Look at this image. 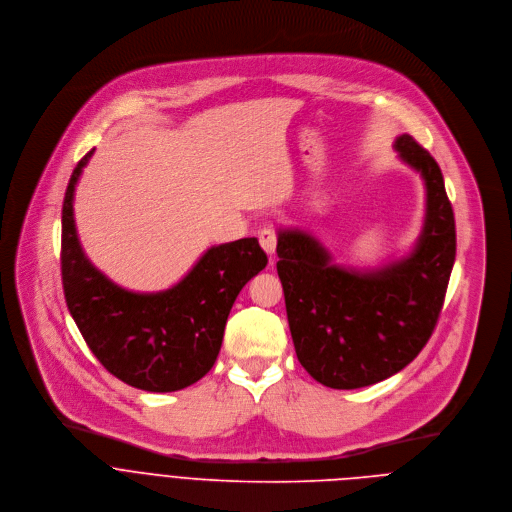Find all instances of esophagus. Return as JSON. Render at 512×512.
Returning <instances> with one entry per match:
<instances>
[{
  "instance_id": "obj_1",
  "label": "esophagus",
  "mask_w": 512,
  "mask_h": 512,
  "mask_svg": "<svg viewBox=\"0 0 512 512\" xmlns=\"http://www.w3.org/2000/svg\"><path fill=\"white\" fill-rule=\"evenodd\" d=\"M259 243H261V247H263V251H265L267 255H273V253H275V247H277V235H275V231H273V229H263V231L259 233Z\"/></svg>"
}]
</instances>
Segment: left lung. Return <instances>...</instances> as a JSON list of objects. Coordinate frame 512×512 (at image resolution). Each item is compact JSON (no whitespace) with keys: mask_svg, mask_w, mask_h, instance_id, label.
<instances>
[{"mask_svg":"<svg viewBox=\"0 0 512 512\" xmlns=\"http://www.w3.org/2000/svg\"><path fill=\"white\" fill-rule=\"evenodd\" d=\"M398 158L422 177V231L400 259L378 267L337 265L307 231L279 229L277 273L299 364L319 384L356 390L404 370L438 321L456 257L452 205L438 162L410 134Z\"/></svg>","mask_w":512,"mask_h":512,"instance_id":"left-lung-1","label":"left lung"}]
</instances>
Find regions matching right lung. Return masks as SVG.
I'll list each match as a JSON object with an SVG mask.
<instances>
[{"mask_svg":"<svg viewBox=\"0 0 512 512\" xmlns=\"http://www.w3.org/2000/svg\"><path fill=\"white\" fill-rule=\"evenodd\" d=\"M94 148L76 164L62 207V283L68 309L98 362L144 392H177L217 362L229 311L267 265L255 237L207 249L173 287L128 291L86 257L74 221V193Z\"/></svg>","mask_w":512,"mask_h":512,"instance_id":"obj_1","label":"right lung"}]
</instances>
